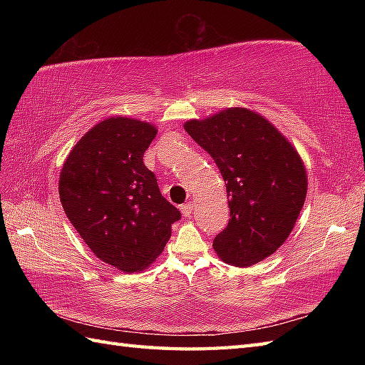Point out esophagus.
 Segmentation results:
<instances>
[{
	"instance_id": "34e87169",
	"label": "esophagus",
	"mask_w": 365,
	"mask_h": 365,
	"mask_svg": "<svg viewBox=\"0 0 365 365\" xmlns=\"http://www.w3.org/2000/svg\"><path fill=\"white\" fill-rule=\"evenodd\" d=\"M192 208H195V202H192V200H190V202H185V204L182 205V213H183L185 216H191Z\"/></svg>"
}]
</instances>
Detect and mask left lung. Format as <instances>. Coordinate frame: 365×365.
<instances>
[{
    "label": "left lung",
    "instance_id": "obj_1",
    "mask_svg": "<svg viewBox=\"0 0 365 365\" xmlns=\"http://www.w3.org/2000/svg\"><path fill=\"white\" fill-rule=\"evenodd\" d=\"M226 182L230 220L213 240L218 257L251 267L290 235L307 195V174L294 147L263 115L227 108L185 123Z\"/></svg>",
    "mask_w": 365,
    "mask_h": 365
}]
</instances>
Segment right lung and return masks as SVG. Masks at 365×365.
Returning a JSON list of instances; mask_svg holds the SVG:
<instances>
[{"label":"right lung","mask_w":365,"mask_h":365,"mask_svg":"<svg viewBox=\"0 0 365 365\" xmlns=\"http://www.w3.org/2000/svg\"><path fill=\"white\" fill-rule=\"evenodd\" d=\"M155 136L147 122L105 119L75 144L61 170L67 218L100 260L123 273L155 262L182 216L143 161Z\"/></svg>","instance_id":"obj_1"}]
</instances>
